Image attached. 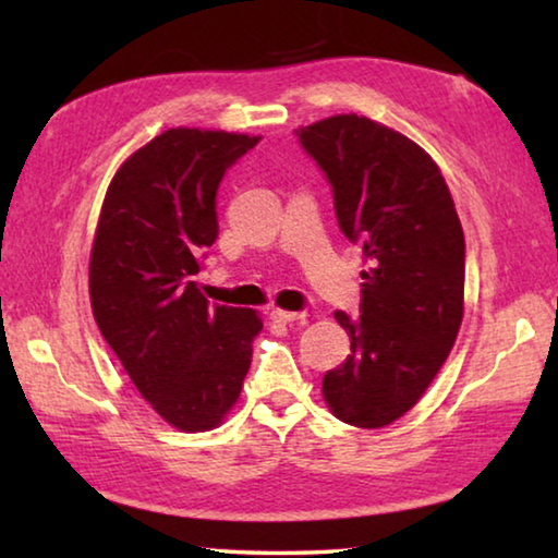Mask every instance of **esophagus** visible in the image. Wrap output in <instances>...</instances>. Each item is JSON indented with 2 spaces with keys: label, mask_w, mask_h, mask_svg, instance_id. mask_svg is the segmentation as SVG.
<instances>
[{
  "label": "esophagus",
  "mask_w": 558,
  "mask_h": 558,
  "mask_svg": "<svg viewBox=\"0 0 558 558\" xmlns=\"http://www.w3.org/2000/svg\"><path fill=\"white\" fill-rule=\"evenodd\" d=\"M270 317L276 319V323H282V325H290V323H298V319H305V313H290V310H272Z\"/></svg>",
  "instance_id": "obj_1"
}]
</instances>
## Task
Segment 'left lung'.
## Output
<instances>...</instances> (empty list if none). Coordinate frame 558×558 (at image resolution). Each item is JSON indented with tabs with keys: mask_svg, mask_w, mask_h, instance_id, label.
Here are the masks:
<instances>
[{
	"mask_svg": "<svg viewBox=\"0 0 558 558\" xmlns=\"http://www.w3.org/2000/svg\"><path fill=\"white\" fill-rule=\"evenodd\" d=\"M295 135L332 184L339 229L372 263L356 319L335 313L352 354L327 372L339 421L384 428L411 411L446 364L462 323L465 235L426 149L364 116H335Z\"/></svg>",
	"mask_w": 558,
	"mask_h": 558,
	"instance_id": "obj_1",
	"label": "left lung"
}]
</instances>
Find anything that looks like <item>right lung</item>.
<instances>
[{
    "label": "right lung",
    "instance_id": "right-lung-1",
    "mask_svg": "<svg viewBox=\"0 0 558 558\" xmlns=\"http://www.w3.org/2000/svg\"><path fill=\"white\" fill-rule=\"evenodd\" d=\"M258 135L172 128L112 177L90 251L100 335L143 399L179 430L219 426L239 401L256 310L209 305L194 276L219 235L216 192Z\"/></svg>",
    "mask_w": 558,
    "mask_h": 558
}]
</instances>
